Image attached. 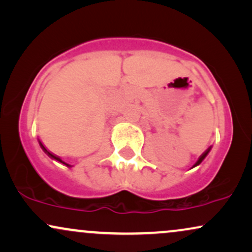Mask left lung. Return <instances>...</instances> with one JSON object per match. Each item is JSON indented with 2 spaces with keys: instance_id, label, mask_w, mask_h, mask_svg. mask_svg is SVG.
<instances>
[{
  "instance_id": "8db88e82",
  "label": "left lung",
  "mask_w": 252,
  "mask_h": 252,
  "mask_svg": "<svg viewBox=\"0 0 252 252\" xmlns=\"http://www.w3.org/2000/svg\"><path fill=\"white\" fill-rule=\"evenodd\" d=\"M209 150H211V148H209V149H207V150H206V151H205V152H203V154H202L201 156H200V158H199V159H197V161H196V163H195V165H194V166H196V165H199L200 163H201V161L203 160V159H205V157H206V156H207V155H208Z\"/></svg>"
}]
</instances>
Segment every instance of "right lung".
<instances>
[{"label":"right lung","mask_w":252,"mask_h":252,"mask_svg":"<svg viewBox=\"0 0 252 252\" xmlns=\"http://www.w3.org/2000/svg\"><path fill=\"white\" fill-rule=\"evenodd\" d=\"M40 146H41V148H43L44 151H45V154H47V156H50L51 158H53V159H56V160H58V161H62V163H63V161L62 160V159H60V158L58 157V156L55 155V154H52V152H51V151H47V150H46L45 148H44V146L41 145V144H40ZM63 164H65V165H67V166H69L68 164H66V163H63Z\"/></svg>","instance_id":"right-lung-1"}]
</instances>
